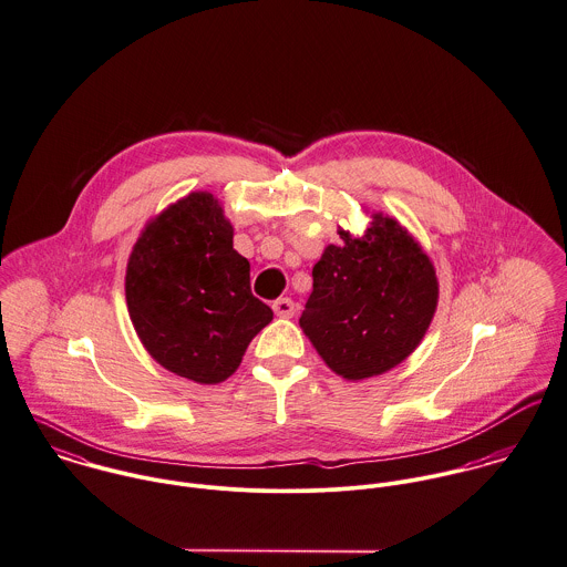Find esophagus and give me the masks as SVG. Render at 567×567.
Returning a JSON list of instances; mask_svg holds the SVG:
<instances>
[{
  "instance_id": "esophagus-1",
  "label": "esophagus",
  "mask_w": 567,
  "mask_h": 567,
  "mask_svg": "<svg viewBox=\"0 0 567 567\" xmlns=\"http://www.w3.org/2000/svg\"><path fill=\"white\" fill-rule=\"evenodd\" d=\"M271 309H274V313L278 315V317H293L296 313V305H293V300L291 298H278L274 305H271Z\"/></svg>"
}]
</instances>
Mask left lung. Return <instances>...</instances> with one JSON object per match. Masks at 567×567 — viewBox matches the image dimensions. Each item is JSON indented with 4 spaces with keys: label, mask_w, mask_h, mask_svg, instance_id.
<instances>
[{
    "label": "left lung",
    "mask_w": 567,
    "mask_h": 567,
    "mask_svg": "<svg viewBox=\"0 0 567 567\" xmlns=\"http://www.w3.org/2000/svg\"><path fill=\"white\" fill-rule=\"evenodd\" d=\"M313 267L300 326L323 363L346 380L378 377L424 339L440 282L431 258L393 217L372 215L363 237L339 230Z\"/></svg>",
    "instance_id": "1"
}]
</instances>
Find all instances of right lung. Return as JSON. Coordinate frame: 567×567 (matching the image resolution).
<instances>
[{"mask_svg":"<svg viewBox=\"0 0 567 567\" xmlns=\"http://www.w3.org/2000/svg\"><path fill=\"white\" fill-rule=\"evenodd\" d=\"M126 302L152 359L199 384L233 377L274 319L252 296L250 262L233 248V224L206 190L145 226L127 258Z\"/></svg>","mask_w":567,"mask_h":567,"instance_id":"right-lung-1","label":"right lung"}]
</instances>
